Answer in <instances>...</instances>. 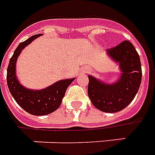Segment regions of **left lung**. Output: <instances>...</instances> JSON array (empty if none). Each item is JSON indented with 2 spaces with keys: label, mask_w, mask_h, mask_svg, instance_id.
<instances>
[{
  "label": "left lung",
  "mask_w": 155,
  "mask_h": 155,
  "mask_svg": "<svg viewBox=\"0 0 155 155\" xmlns=\"http://www.w3.org/2000/svg\"><path fill=\"white\" fill-rule=\"evenodd\" d=\"M107 51L119 63L121 78L116 83L108 85L88 76L87 93L97 109L105 113H116L127 107L138 93L142 79L141 62L135 48L128 41H124Z\"/></svg>",
  "instance_id": "8db88e82"
}]
</instances>
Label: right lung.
I'll return each instance as SVG.
<instances>
[{
	"label": "right lung",
	"instance_id": "add662e5",
	"mask_svg": "<svg viewBox=\"0 0 155 155\" xmlns=\"http://www.w3.org/2000/svg\"><path fill=\"white\" fill-rule=\"evenodd\" d=\"M41 35V34L34 35L18 45L10 59L6 73L7 86L14 99L26 112L37 116L49 114L57 110L62 104L66 90L74 80V78L61 80L45 89L37 91L27 89L20 84L15 72L17 57L23 48Z\"/></svg>",
	"mask_w": 155,
	"mask_h": 155
}]
</instances>
